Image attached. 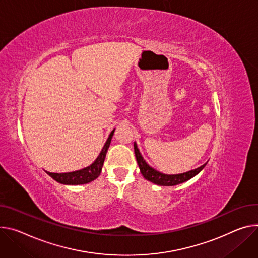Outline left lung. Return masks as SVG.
<instances>
[{
  "label": "left lung",
  "mask_w": 258,
  "mask_h": 258,
  "mask_svg": "<svg viewBox=\"0 0 258 258\" xmlns=\"http://www.w3.org/2000/svg\"><path fill=\"white\" fill-rule=\"evenodd\" d=\"M134 149H135V155L137 158V162H138L140 171H141V174L143 175V177L146 180H148L154 184L160 185V186H174V185L183 183L187 180L191 179L196 175H198L207 165V162H206L200 168L188 171L186 173L177 174V175H167V174H162V173L154 170L153 168H151L148 165V163L145 161V159L143 158V156L141 155V153H140L136 142L134 143Z\"/></svg>",
  "instance_id": "obj_1"
}]
</instances>
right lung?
<instances>
[{
    "instance_id": "obj_1",
    "label": "right lung",
    "mask_w": 258,
    "mask_h": 258,
    "mask_svg": "<svg viewBox=\"0 0 258 258\" xmlns=\"http://www.w3.org/2000/svg\"><path fill=\"white\" fill-rule=\"evenodd\" d=\"M113 135H114V130L109 135V138L107 139V141H106L101 153L99 154L97 159L93 161L90 166H88L84 169H81L79 171L70 172V173H59V174L58 173H50V172H46V173H47L51 178H53L58 183L69 184V185L86 184L93 180H96L102 172L104 160H105L108 148L110 146L111 139H112Z\"/></svg>"
}]
</instances>
